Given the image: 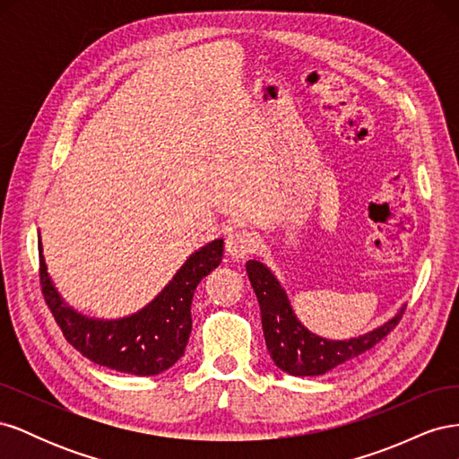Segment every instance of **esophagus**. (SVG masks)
Here are the masks:
<instances>
[{"mask_svg": "<svg viewBox=\"0 0 459 459\" xmlns=\"http://www.w3.org/2000/svg\"><path fill=\"white\" fill-rule=\"evenodd\" d=\"M260 245L258 235L248 230H235L226 238V253L233 260H243L253 255Z\"/></svg>", "mask_w": 459, "mask_h": 459, "instance_id": "34e87169", "label": "esophagus"}]
</instances>
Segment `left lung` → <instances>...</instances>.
Wrapping results in <instances>:
<instances>
[{
    "mask_svg": "<svg viewBox=\"0 0 459 459\" xmlns=\"http://www.w3.org/2000/svg\"><path fill=\"white\" fill-rule=\"evenodd\" d=\"M247 273L260 304L264 339L273 364L295 377L324 375L344 362H351L386 337L404 312V307H400L393 317L364 335L325 339L304 327L290 307L287 290L266 264L248 260Z\"/></svg>",
    "mask_w": 459,
    "mask_h": 459,
    "instance_id": "1",
    "label": "left lung"
}]
</instances>
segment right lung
I'll return each instance as SVG.
<instances>
[{
	"label": "right lung",
	"instance_id": "1",
	"mask_svg": "<svg viewBox=\"0 0 459 459\" xmlns=\"http://www.w3.org/2000/svg\"><path fill=\"white\" fill-rule=\"evenodd\" d=\"M39 280L65 339L103 368L130 375H159L184 356L191 333V300L204 275L220 266L224 239L191 253L172 280L143 308L115 319L78 312L55 287L38 233Z\"/></svg>",
	"mask_w": 459,
	"mask_h": 459
}]
</instances>
